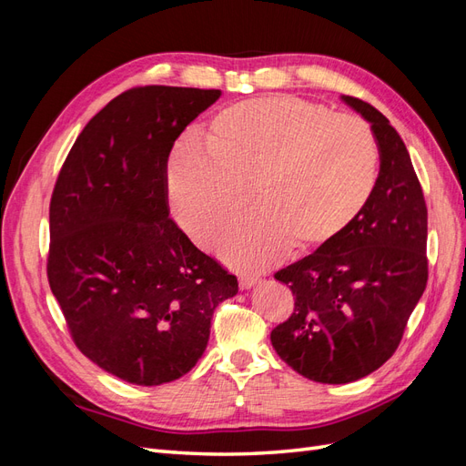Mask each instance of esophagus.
I'll return each instance as SVG.
<instances>
[{"label": "esophagus", "instance_id": "34e87169", "mask_svg": "<svg viewBox=\"0 0 466 466\" xmlns=\"http://www.w3.org/2000/svg\"><path fill=\"white\" fill-rule=\"evenodd\" d=\"M258 276L257 274H252V272H243L241 276H238V286H241L243 289H250V288H255L257 284H258Z\"/></svg>", "mask_w": 466, "mask_h": 466}]
</instances>
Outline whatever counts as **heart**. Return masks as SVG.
Masks as SVG:
<instances>
[{
  "mask_svg": "<svg viewBox=\"0 0 466 466\" xmlns=\"http://www.w3.org/2000/svg\"><path fill=\"white\" fill-rule=\"evenodd\" d=\"M370 126L298 96L238 103L214 122L208 144L182 137L167 168L173 211L204 247L252 214L218 243L237 266H264L298 248L329 243L368 204L377 178Z\"/></svg>",
  "mask_w": 466,
  "mask_h": 466,
  "instance_id": "b5f03b06",
  "label": "heart"
}]
</instances>
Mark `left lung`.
Wrapping results in <instances>:
<instances>
[{
    "label": "left lung",
    "instance_id": "left-lung-1",
    "mask_svg": "<svg viewBox=\"0 0 466 466\" xmlns=\"http://www.w3.org/2000/svg\"><path fill=\"white\" fill-rule=\"evenodd\" d=\"M342 101L371 124L379 177L340 233L274 274L295 305L270 334L293 371L327 385L379 370L397 351L428 284V208L410 155L375 106L348 95Z\"/></svg>",
    "mask_w": 466,
    "mask_h": 466
}]
</instances>
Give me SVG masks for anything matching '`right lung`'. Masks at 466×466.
I'll use <instances>...</instances> for the list:
<instances>
[{
	"mask_svg": "<svg viewBox=\"0 0 466 466\" xmlns=\"http://www.w3.org/2000/svg\"><path fill=\"white\" fill-rule=\"evenodd\" d=\"M219 89L136 87L89 120L50 200L48 284L76 346L126 383L155 387L204 354L237 278L168 218L175 139Z\"/></svg>",
	"mask_w": 466,
	"mask_h": 466,
	"instance_id": "obj_1",
	"label": "right lung"
}]
</instances>
